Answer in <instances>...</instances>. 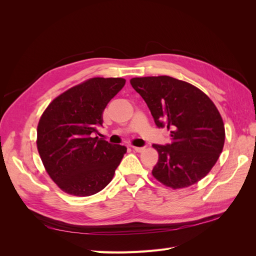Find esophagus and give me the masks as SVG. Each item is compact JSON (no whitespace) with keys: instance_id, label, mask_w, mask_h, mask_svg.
Returning <instances> with one entry per match:
<instances>
[{"instance_id":"obj_1","label":"esophagus","mask_w":256,"mask_h":256,"mask_svg":"<svg viewBox=\"0 0 256 256\" xmlns=\"http://www.w3.org/2000/svg\"><path fill=\"white\" fill-rule=\"evenodd\" d=\"M132 148L136 150V152H143L144 150H145V147L143 146V147H136V146H134Z\"/></svg>"}]
</instances>
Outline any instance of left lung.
Segmentation results:
<instances>
[{
	"label": "left lung",
	"instance_id": "8db88e82",
	"mask_svg": "<svg viewBox=\"0 0 256 256\" xmlns=\"http://www.w3.org/2000/svg\"><path fill=\"white\" fill-rule=\"evenodd\" d=\"M130 83L144 99L156 126L170 130L171 142L152 144L159 154L154 177L173 189L196 184L223 150L226 131L218 109L202 90L172 76L134 78Z\"/></svg>",
	"mask_w": 256,
	"mask_h": 256
}]
</instances>
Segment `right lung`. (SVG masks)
<instances>
[{
  "label": "right lung",
  "mask_w": 256,
  "mask_h": 256,
  "mask_svg": "<svg viewBox=\"0 0 256 256\" xmlns=\"http://www.w3.org/2000/svg\"><path fill=\"white\" fill-rule=\"evenodd\" d=\"M122 78H92L56 97L42 115L37 148L52 180L69 194L90 196L114 176L127 147L98 140L106 104L124 88Z\"/></svg>",
  "instance_id": "1"
}]
</instances>
